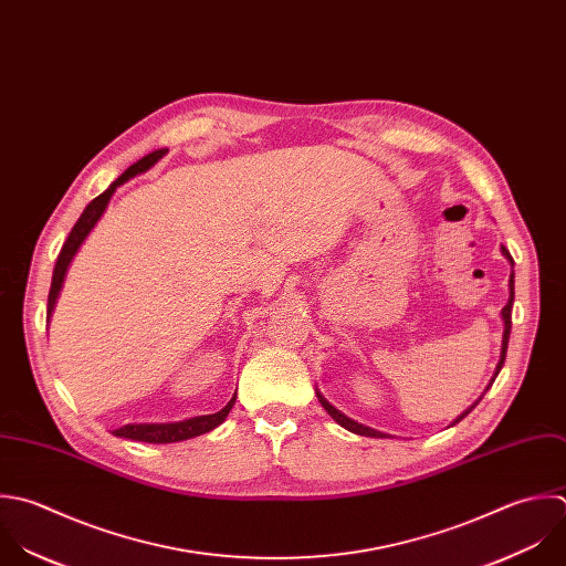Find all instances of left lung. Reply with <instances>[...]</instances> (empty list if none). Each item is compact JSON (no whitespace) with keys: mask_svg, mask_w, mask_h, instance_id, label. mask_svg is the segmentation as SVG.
Here are the masks:
<instances>
[{"mask_svg":"<svg viewBox=\"0 0 566 566\" xmlns=\"http://www.w3.org/2000/svg\"><path fill=\"white\" fill-rule=\"evenodd\" d=\"M503 253L507 255V260L510 262H514L512 260V255H510V251L503 247ZM512 306H514V273H512V277H510V302H507V306L503 308V319H505V333H503V350H501V361H499V368H496V375H494V379L499 377V373H501V368H503V364H505V357H507V344H510V333H512ZM492 379V381H494ZM317 397H319V401H322V406H324V410L342 426V428H346L348 432H355V434H361V437H373V439H384L386 434L384 432H377V430H370V428H366V426H361V423H357V421H353V419H348L346 415H342L339 410H335L319 392H317ZM483 399V397H481ZM479 403V401H476ZM476 403L470 408V410H465L454 423H459L461 419H465L474 408H476Z\"/></svg>","mask_w":566,"mask_h":566,"instance_id":"1","label":"left lung"}]
</instances>
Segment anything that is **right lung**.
<instances>
[{"label": "right lung", "mask_w": 566, "mask_h": 566, "mask_svg": "<svg viewBox=\"0 0 566 566\" xmlns=\"http://www.w3.org/2000/svg\"><path fill=\"white\" fill-rule=\"evenodd\" d=\"M167 154V149H156L147 156H143L138 163H134L132 167L125 169V174H120L116 178V182H112L101 196H96L81 213V218L76 220V224L72 227L67 240L63 242L59 255H56V262H54V271H52V284H50V293H48V317L52 313V306L56 302V295H59V289H61V282H63V275H65V269L72 260V255L76 253L78 244L85 240V235L90 233V229L94 227V222L101 218V213L105 211L107 202H109V196L114 193V189L118 185H123L127 178L140 174V171H147L158 158H163ZM233 401L235 397L216 415H207V417H196V419H187V421H180V423H140V426H123L118 430H114L112 434L114 437H120V439H132V441H145V443H176V441H187V439H193V437H200L213 428H218L224 417L229 415V410L233 408Z\"/></svg>", "instance_id": "right-lung-1"}]
</instances>
